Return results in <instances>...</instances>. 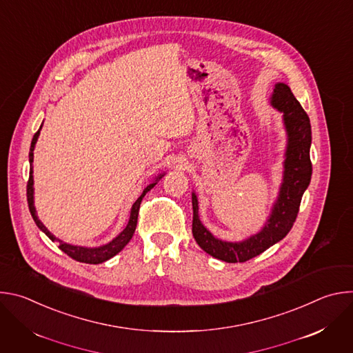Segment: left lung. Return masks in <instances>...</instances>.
Instances as JSON below:
<instances>
[{
	"label": "left lung",
	"instance_id": "1",
	"mask_svg": "<svg viewBox=\"0 0 353 353\" xmlns=\"http://www.w3.org/2000/svg\"><path fill=\"white\" fill-rule=\"evenodd\" d=\"M270 105L282 114L286 132L282 183L278 196L271 207L267 222L256 234L240 241H228L215 237L199 221L198 198L192 191V236L196 244L210 256L225 263H244L260 256L263 251L281 241L296 221L301 196L312 180V125L309 116L297 102L290 88L276 82L270 97Z\"/></svg>",
	"mask_w": 353,
	"mask_h": 353
}]
</instances>
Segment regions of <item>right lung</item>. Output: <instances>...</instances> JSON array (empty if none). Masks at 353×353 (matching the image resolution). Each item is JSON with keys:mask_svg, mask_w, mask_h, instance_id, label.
Returning <instances> with one entry per match:
<instances>
[{"mask_svg": "<svg viewBox=\"0 0 353 353\" xmlns=\"http://www.w3.org/2000/svg\"><path fill=\"white\" fill-rule=\"evenodd\" d=\"M43 127V123L39 128V131L33 135V139H32V143H30V152H29V165H30V172H29V181H28V188H26V194H28V205H29V211H30V215L34 221V223L37 225V228L50 239L52 241H56L59 243V248L63 250L64 253L67 256H70L71 259L79 261V263H85V264H100V263H105L108 260H110L112 257H114L116 254H119L120 251L128 244V241L131 240L134 232H135V228H137V221H138V212H139V205H141V201L142 198L145 196V194L148 191L152 190L157 183L165 176V173H161L158 174L152 181H150L142 191V194L139 195V198L135 201V203L132 204L131 207V211H130V219H128V223L127 226L113 239L110 240L109 243L106 244H102V245H97V247H83V245H75V244H70L67 241H63L61 239L56 237L52 232H50L43 223L39 219L37 216V212H36V207H34V181H33V150H34V146H36V142L39 139V135H40V130Z\"/></svg>", "mask_w": 353, "mask_h": 353, "instance_id": "1", "label": "right lung"}]
</instances>
